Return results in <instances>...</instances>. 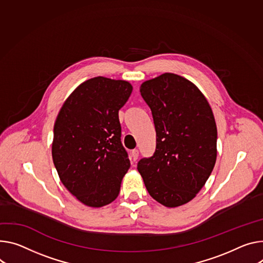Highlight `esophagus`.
Here are the masks:
<instances>
[{"instance_id":"34e87169","label":"esophagus","mask_w":263,"mask_h":263,"mask_svg":"<svg viewBox=\"0 0 263 263\" xmlns=\"http://www.w3.org/2000/svg\"><path fill=\"white\" fill-rule=\"evenodd\" d=\"M138 155H139V152H138L137 149L132 150V152H131V160L132 161H136L137 158H138Z\"/></svg>"}]
</instances>
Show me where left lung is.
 <instances>
[{
	"label": "left lung",
	"mask_w": 263,
	"mask_h": 263,
	"mask_svg": "<svg viewBox=\"0 0 263 263\" xmlns=\"http://www.w3.org/2000/svg\"><path fill=\"white\" fill-rule=\"evenodd\" d=\"M139 91L152 112L156 148L138 161L137 170L152 198L179 206L196 196L216 162L212 109L194 84L174 73L147 81Z\"/></svg>",
	"instance_id": "8db88e82"
}]
</instances>
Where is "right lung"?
Instances as JSON below:
<instances>
[{
    "mask_svg": "<svg viewBox=\"0 0 263 263\" xmlns=\"http://www.w3.org/2000/svg\"><path fill=\"white\" fill-rule=\"evenodd\" d=\"M131 92L128 82L93 78L70 94L57 117L53 163L66 189L88 206L112 202L130 168L118 111Z\"/></svg>",
    "mask_w": 263,
    "mask_h": 263,
    "instance_id": "right-lung-1",
    "label": "right lung"
}]
</instances>
